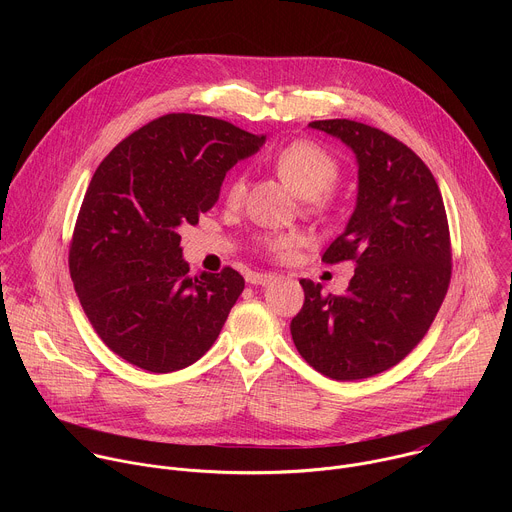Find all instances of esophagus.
Masks as SVG:
<instances>
[{"label":"esophagus","instance_id":"esophagus-1","mask_svg":"<svg viewBox=\"0 0 512 512\" xmlns=\"http://www.w3.org/2000/svg\"><path fill=\"white\" fill-rule=\"evenodd\" d=\"M275 279L273 273H247V283L251 285H267Z\"/></svg>","mask_w":512,"mask_h":512}]
</instances>
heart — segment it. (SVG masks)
<instances>
[{
    "mask_svg": "<svg viewBox=\"0 0 512 512\" xmlns=\"http://www.w3.org/2000/svg\"><path fill=\"white\" fill-rule=\"evenodd\" d=\"M269 164L291 190L304 198L308 208L320 214L332 210L330 188L338 180L340 168L336 158L328 150H324L322 145L308 139L291 141L269 158ZM243 196L245 178L241 174H233L227 184V200L231 204H239ZM302 243L304 237L296 231L269 233L259 239V245L275 257L291 255Z\"/></svg>",
    "mask_w": 512,
    "mask_h": 512,
    "instance_id": "b5f03b06",
    "label": "heart"
}]
</instances>
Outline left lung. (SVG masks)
Returning a JSON list of instances; mask_svg holds the SVG:
<instances>
[{"instance_id":"1","label":"left lung","mask_w":512,"mask_h":512,"mask_svg":"<svg viewBox=\"0 0 512 512\" xmlns=\"http://www.w3.org/2000/svg\"><path fill=\"white\" fill-rule=\"evenodd\" d=\"M352 150L356 206L322 261H354L340 296L302 279L304 306L291 338L310 367L336 381L379 375L403 360L429 330L452 275L442 192L429 168L389 133L350 119L312 121Z\"/></svg>"}]
</instances>
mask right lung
<instances>
[{
  "label": "right lung",
  "mask_w": 512,
  "mask_h": 512,
  "mask_svg": "<svg viewBox=\"0 0 512 512\" xmlns=\"http://www.w3.org/2000/svg\"><path fill=\"white\" fill-rule=\"evenodd\" d=\"M265 135L170 113L125 137L87 188L68 267L101 340L150 373L190 367L221 334L245 279L231 267L190 277L178 229L198 225L227 172Z\"/></svg>",
  "instance_id": "right-lung-1"
}]
</instances>
